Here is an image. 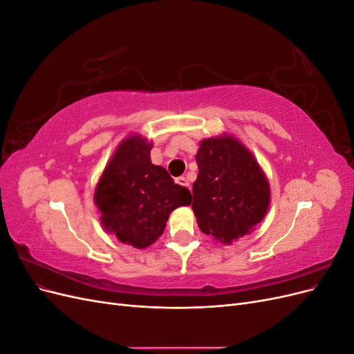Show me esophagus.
I'll return each mask as SVG.
<instances>
[{
  "instance_id": "1",
  "label": "esophagus",
  "mask_w": 354,
  "mask_h": 354,
  "mask_svg": "<svg viewBox=\"0 0 354 354\" xmlns=\"http://www.w3.org/2000/svg\"><path fill=\"white\" fill-rule=\"evenodd\" d=\"M176 183H177V185H180V186H185V187L190 189V185H189V180H187L186 177H178V178H176Z\"/></svg>"
}]
</instances>
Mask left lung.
<instances>
[{"label":"left lung","mask_w":354,"mask_h":354,"mask_svg":"<svg viewBox=\"0 0 354 354\" xmlns=\"http://www.w3.org/2000/svg\"><path fill=\"white\" fill-rule=\"evenodd\" d=\"M194 203L199 229L221 243L251 233L270 205V185L255 156L232 134L203 138Z\"/></svg>","instance_id":"left-lung-1"}]
</instances>
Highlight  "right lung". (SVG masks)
I'll use <instances>...</instances> for the list:
<instances>
[{
    "instance_id": "1",
    "label": "right lung",
    "mask_w": 354,
    "mask_h": 354,
    "mask_svg": "<svg viewBox=\"0 0 354 354\" xmlns=\"http://www.w3.org/2000/svg\"><path fill=\"white\" fill-rule=\"evenodd\" d=\"M152 146L142 134L125 137L94 190L103 230L137 250L152 245L164 233L169 214L192 202L186 187L152 164Z\"/></svg>"
}]
</instances>
